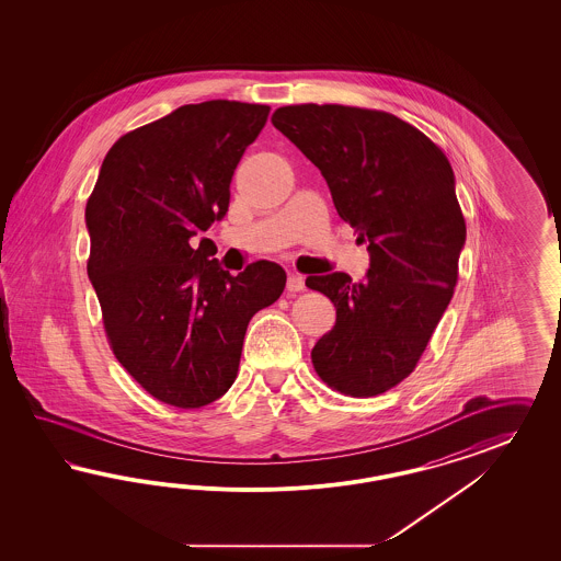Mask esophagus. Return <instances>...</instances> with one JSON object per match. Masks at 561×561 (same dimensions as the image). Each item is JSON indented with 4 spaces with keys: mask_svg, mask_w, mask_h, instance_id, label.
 Returning a JSON list of instances; mask_svg holds the SVG:
<instances>
[{
    "mask_svg": "<svg viewBox=\"0 0 561 561\" xmlns=\"http://www.w3.org/2000/svg\"><path fill=\"white\" fill-rule=\"evenodd\" d=\"M286 288H288V291H291V294L302 291V289H305V277H302V275L291 273L288 277V282H286Z\"/></svg>",
    "mask_w": 561,
    "mask_h": 561,
    "instance_id": "1",
    "label": "esophagus"
}]
</instances>
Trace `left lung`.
<instances>
[{"label":"left lung","mask_w":561,"mask_h":561,"mask_svg":"<svg viewBox=\"0 0 561 561\" xmlns=\"http://www.w3.org/2000/svg\"><path fill=\"white\" fill-rule=\"evenodd\" d=\"M272 123L321 170L341 220L368 242L370 270L310 275L337 310L312 347L333 391L376 397L415 370L459 279L467 226L440 148L385 111L289 104Z\"/></svg>","instance_id":"8db88e82"}]
</instances>
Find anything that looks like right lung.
I'll use <instances>...</instances> for the list:
<instances>
[{
    "label": "right lung",
    "instance_id": "add662e5",
    "mask_svg": "<svg viewBox=\"0 0 561 561\" xmlns=\"http://www.w3.org/2000/svg\"><path fill=\"white\" fill-rule=\"evenodd\" d=\"M267 104H185L119 137L85 204L88 277L121 366L172 408L197 409L237 380L249 321L286 288L272 261L237 277L191 238L221 220Z\"/></svg>",
    "mask_w": 561,
    "mask_h": 561
}]
</instances>
